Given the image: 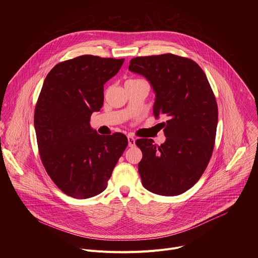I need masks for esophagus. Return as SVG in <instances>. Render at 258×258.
I'll return each instance as SVG.
<instances>
[{"mask_svg":"<svg viewBox=\"0 0 258 258\" xmlns=\"http://www.w3.org/2000/svg\"><path fill=\"white\" fill-rule=\"evenodd\" d=\"M127 141H128V146H130V147H134V146L136 145V140H135L134 137L128 136V137H127Z\"/></svg>","mask_w":258,"mask_h":258,"instance_id":"1","label":"esophagus"}]
</instances>
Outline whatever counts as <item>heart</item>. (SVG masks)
<instances>
[{
	"instance_id": "1",
	"label": "heart",
	"mask_w": 258,
	"mask_h": 258,
	"mask_svg": "<svg viewBox=\"0 0 258 258\" xmlns=\"http://www.w3.org/2000/svg\"><path fill=\"white\" fill-rule=\"evenodd\" d=\"M137 81H141V80H130L127 82H137Z\"/></svg>"
}]
</instances>
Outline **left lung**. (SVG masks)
<instances>
[{
	"label": "left lung",
	"mask_w": 258,
	"mask_h": 258,
	"mask_svg": "<svg viewBox=\"0 0 258 258\" xmlns=\"http://www.w3.org/2000/svg\"><path fill=\"white\" fill-rule=\"evenodd\" d=\"M128 69L150 83L153 114L166 118L163 144L136 141L143 186L161 196L182 194L201 177L213 151L218 112L208 80L196 62L173 54L134 58Z\"/></svg>",
	"instance_id": "left-lung-1"
}]
</instances>
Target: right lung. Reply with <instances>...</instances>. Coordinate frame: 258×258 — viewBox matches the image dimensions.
<instances>
[{"instance_id": "add662e5", "label": "right lung", "mask_w": 258, "mask_h": 258, "mask_svg": "<svg viewBox=\"0 0 258 258\" xmlns=\"http://www.w3.org/2000/svg\"><path fill=\"white\" fill-rule=\"evenodd\" d=\"M124 59L83 55L55 65L34 110L42 162L66 195L87 199L102 193L128 144L120 133L101 136L91 127L104 102V85Z\"/></svg>"}]
</instances>
